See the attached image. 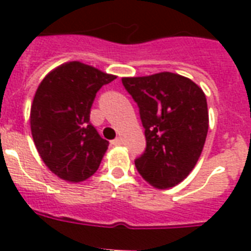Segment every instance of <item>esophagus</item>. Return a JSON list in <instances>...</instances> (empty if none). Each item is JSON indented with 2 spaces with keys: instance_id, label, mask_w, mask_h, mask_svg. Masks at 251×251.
I'll return each instance as SVG.
<instances>
[{
  "instance_id": "1",
  "label": "esophagus",
  "mask_w": 251,
  "mask_h": 251,
  "mask_svg": "<svg viewBox=\"0 0 251 251\" xmlns=\"http://www.w3.org/2000/svg\"><path fill=\"white\" fill-rule=\"evenodd\" d=\"M112 145H113V146H121L122 145V139H121V138H116L114 141H112Z\"/></svg>"
}]
</instances>
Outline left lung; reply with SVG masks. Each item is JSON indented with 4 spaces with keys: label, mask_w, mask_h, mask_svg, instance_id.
Segmentation results:
<instances>
[{
    "label": "left lung",
    "mask_w": 251,
    "mask_h": 251,
    "mask_svg": "<svg viewBox=\"0 0 251 251\" xmlns=\"http://www.w3.org/2000/svg\"><path fill=\"white\" fill-rule=\"evenodd\" d=\"M122 84L139 106L145 127L146 151L135 160L139 175L156 189L178 185L206 142V95L191 79L169 72L122 78Z\"/></svg>",
    "instance_id": "1"
}]
</instances>
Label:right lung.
<instances>
[{
	"mask_svg": "<svg viewBox=\"0 0 251 251\" xmlns=\"http://www.w3.org/2000/svg\"><path fill=\"white\" fill-rule=\"evenodd\" d=\"M116 79L99 69L72 61L53 69L33 96L29 124L33 142L49 171L82 182L98 171L109 142L90 122L96 92Z\"/></svg>",
	"mask_w": 251,
	"mask_h": 251,
	"instance_id": "obj_1",
	"label": "right lung"
}]
</instances>
